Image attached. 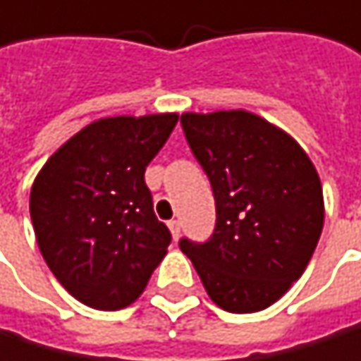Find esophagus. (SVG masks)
<instances>
[{
  "instance_id": "esophagus-1",
  "label": "esophagus",
  "mask_w": 361,
  "mask_h": 361,
  "mask_svg": "<svg viewBox=\"0 0 361 361\" xmlns=\"http://www.w3.org/2000/svg\"><path fill=\"white\" fill-rule=\"evenodd\" d=\"M167 227H169V231H171V238L178 240V238H180V223H178V220H169Z\"/></svg>"
}]
</instances>
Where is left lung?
Listing matches in <instances>:
<instances>
[{"label": "left lung", "instance_id": "obj_1", "mask_svg": "<svg viewBox=\"0 0 361 361\" xmlns=\"http://www.w3.org/2000/svg\"><path fill=\"white\" fill-rule=\"evenodd\" d=\"M180 123L216 198L214 235L204 245L180 240V249L216 307H271L305 274L320 240L317 169L291 134L253 112H185Z\"/></svg>", "mask_w": 361, "mask_h": 361}]
</instances>
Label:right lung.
Masks as SVG:
<instances>
[{"label":"right lung","mask_w":361,"mask_h":361,"mask_svg":"<svg viewBox=\"0 0 361 361\" xmlns=\"http://www.w3.org/2000/svg\"><path fill=\"white\" fill-rule=\"evenodd\" d=\"M176 121V112L97 118L39 169L30 190L35 238L81 305L130 307L167 256L171 235L154 216L145 167Z\"/></svg>","instance_id":"1"}]
</instances>
